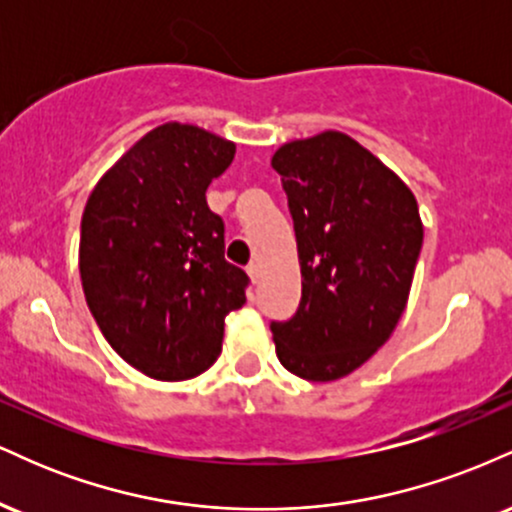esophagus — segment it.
Listing matches in <instances>:
<instances>
[{
    "label": "esophagus",
    "mask_w": 512,
    "mask_h": 512,
    "mask_svg": "<svg viewBox=\"0 0 512 512\" xmlns=\"http://www.w3.org/2000/svg\"><path fill=\"white\" fill-rule=\"evenodd\" d=\"M248 274H250L252 284H257V281H260V264H257V262L248 264Z\"/></svg>",
    "instance_id": "1"
}]
</instances>
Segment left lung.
<instances>
[{
	"instance_id": "1",
	"label": "left lung",
	"mask_w": 512,
	"mask_h": 512,
	"mask_svg": "<svg viewBox=\"0 0 512 512\" xmlns=\"http://www.w3.org/2000/svg\"><path fill=\"white\" fill-rule=\"evenodd\" d=\"M296 231L303 291L291 320L272 322L293 375L330 383L368 361L407 305L424 226L411 190L342 132L281 146L272 158Z\"/></svg>"
}]
</instances>
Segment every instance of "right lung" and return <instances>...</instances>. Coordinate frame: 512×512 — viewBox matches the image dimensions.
Instances as JSON below:
<instances>
[{
    "instance_id": "add662e5",
    "label": "right lung",
    "mask_w": 512,
    "mask_h": 512,
    "mask_svg": "<svg viewBox=\"0 0 512 512\" xmlns=\"http://www.w3.org/2000/svg\"><path fill=\"white\" fill-rule=\"evenodd\" d=\"M236 144L168 122L139 139L88 197L79 272L103 337L129 366L166 383L221 354L223 322L250 279L223 257V221L207 187Z\"/></svg>"
}]
</instances>
